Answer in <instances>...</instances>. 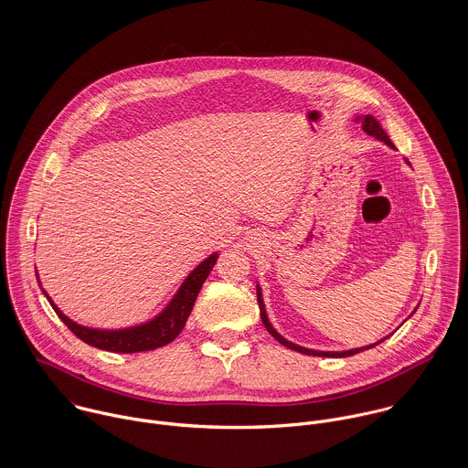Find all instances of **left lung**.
<instances>
[{
  "instance_id": "left-lung-1",
  "label": "left lung",
  "mask_w": 468,
  "mask_h": 468,
  "mask_svg": "<svg viewBox=\"0 0 468 468\" xmlns=\"http://www.w3.org/2000/svg\"><path fill=\"white\" fill-rule=\"evenodd\" d=\"M362 130L366 132V133L373 134L375 138H378V140H382V142H386L388 145H391V147H395L393 145V142L389 140V136L384 133V130L380 128V124L373 119V117H369V115H366L364 119H362ZM258 303H260V314H261V321H263V324H265V328L268 330V334L271 335L277 342H281L282 346H286V347H290V349H293V351H299V353H304V355H314V356H334V358H342V356H351V355H355V353H360V351H364V349H369V347H375L377 344H380L382 340H378L377 344H371V346H366V347H358V349H351V351H340V353H332V351H314V349H306V347H301V346H295V344H292V342H288V340H284L281 335L277 334L273 328H271V324L268 323L267 312H265V304H263V299H261V292H260V288H258Z\"/></svg>"
}]
</instances>
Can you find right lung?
Returning <instances> with one entry per match:
<instances>
[{
  "instance_id": "1",
  "label": "right lung",
  "mask_w": 468,
  "mask_h": 468,
  "mask_svg": "<svg viewBox=\"0 0 468 468\" xmlns=\"http://www.w3.org/2000/svg\"><path fill=\"white\" fill-rule=\"evenodd\" d=\"M216 260H218V254H212L210 258H207L201 263L200 267L195 268L191 271V275L186 279V282L182 284V288L178 290V293L175 295V299L171 301V304L164 310V314L160 317H156L154 321H151L144 326H136L130 330L102 332V330H90V328L79 326V324L71 323L67 315H63L58 310V306L50 301L48 295H47V299L54 306L59 319L67 324L68 330L75 336H79L82 342H86L93 347L104 349V351H113V353L149 351V349H156V347H162V346L173 342L184 330L186 321L191 315L195 301L200 293L201 284L205 282L207 275L216 265Z\"/></svg>"
}]
</instances>
